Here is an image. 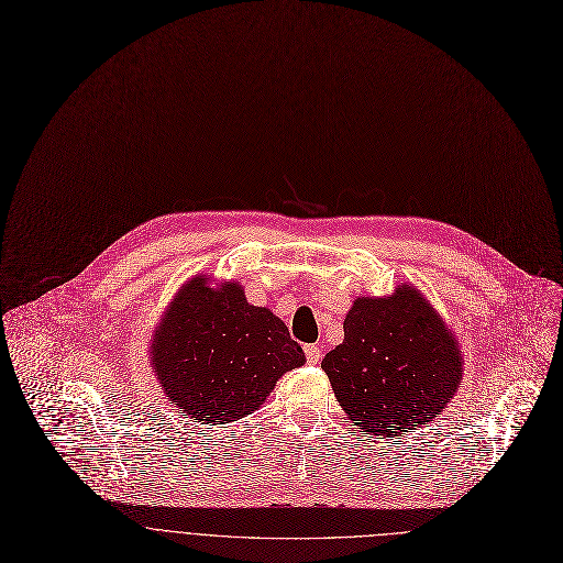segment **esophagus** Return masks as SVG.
I'll use <instances>...</instances> for the list:
<instances>
[{
	"instance_id": "obj_1",
	"label": "esophagus",
	"mask_w": 563,
	"mask_h": 563,
	"mask_svg": "<svg viewBox=\"0 0 563 563\" xmlns=\"http://www.w3.org/2000/svg\"><path fill=\"white\" fill-rule=\"evenodd\" d=\"M305 355H307V362H309V364H318L320 357H322L320 344H307V346H305Z\"/></svg>"
}]
</instances>
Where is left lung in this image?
<instances>
[{"label": "left lung", "instance_id": "8db88e82", "mask_svg": "<svg viewBox=\"0 0 563 563\" xmlns=\"http://www.w3.org/2000/svg\"><path fill=\"white\" fill-rule=\"evenodd\" d=\"M462 351L438 311L409 285L387 298H355L344 340L322 360L353 427L405 435L433 422L462 380Z\"/></svg>", "mask_w": 563, "mask_h": 563}]
</instances>
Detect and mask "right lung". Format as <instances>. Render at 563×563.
I'll return each mask as SVG.
<instances>
[{
  "label": "right lung",
  "mask_w": 563,
  "mask_h": 563,
  "mask_svg": "<svg viewBox=\"0 0 563 563\" xmlns=\"http://www.w3.org/2000/svg\"><path fill=\"white\" fill-rule=\"evenodd\" d=\"M150 353L169 405L210 427L250 416L283 373L305 364L280 318L250 305L241 285L210 287L206 276L176 294Z\"/></svg>",
  "instance_id": "add662e5"
}]
</instances>
